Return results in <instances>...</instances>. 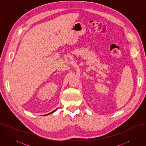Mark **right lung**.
Instances as JSON below:
<instances>
[{"instance_id": "add662e5", "label": "right lung", "mask_w": 146, "mask_h": 146, "mask_svg": "<svg viewBox=\"0 0 146 146\" xmlns=\"http://www.w3.org/2000/svg\"><path fill=\"white\" fill-rule=\"evenodd\" d=\"M56 110H57V109H55V110H54V111H52V112H51V113H49V114H46V115H48V114H51V113H54V111H56Z\"/></svg>"}]
</instances>
